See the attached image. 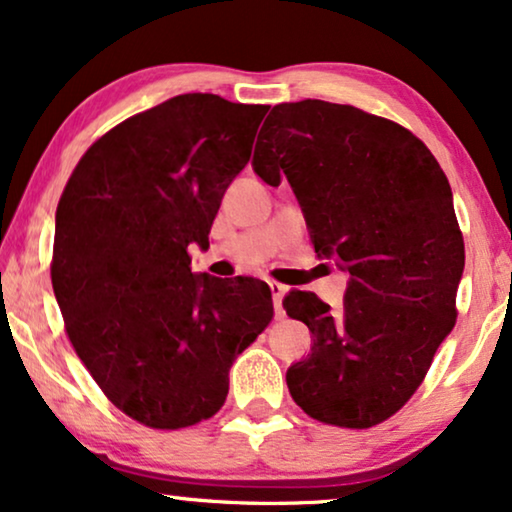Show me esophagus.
<instances>
[{
    "label": "esophagus",
    "instance_id": "34e87169",
    "mask_svg": "<svg viewBox=\"0 0 512 512\" xmlns=\"http://www.w3.org/2000/svg\"><path fill=\"white\" fill-rule=\"evenodd\" d=\"M268 286H270V291H272V303H275L277 317H282V314H284L282 298H284V293H286V286L279 284V282H268Z\"/></svg>",
    "mask_w": 512,
    "mask_h": 512
}]
</instances>
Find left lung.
Returning <instances> with one entry per match:
<instances>
[{"mask_svg":"<svg viewBox=\"0 0 512 512\" xmlns=\"http://www.w3.org/2000/svg\"><path fill=\"white\" fill-rule=\"evenodd\" d=\"M254 170L286 174L314 251L349 272L338 312L293 289L282 305L310 328L307 359L286 373L305 415L370 429L396 415L457 321L464 235L443 167L389 118L321 100L272 107Z\"/></svg>","mask_w":512,"mask_h":512,"instance_id":"8db88e82","label":"left lung"}]
</instances>
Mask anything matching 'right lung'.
<instances>
[{
  "instance_id": "obj_1",
  "label": "right lung",
  "mask_w": 512,
  "mask_h": 512,
  "mask_svg": "<svg viewBox=\"0 0 512 512\" xmlns=\"http://www.w3.org/2000/svg\"><path fill=\"white\" fill-rule=\"evenodd\" d=\"M270 107L186 93L118 123L76 163L55 212L51 282L102 394L149 429L226 403L228 370L275 314L254 277L191 272Z\"/></svg>"
}]
</instances>
